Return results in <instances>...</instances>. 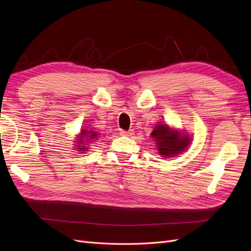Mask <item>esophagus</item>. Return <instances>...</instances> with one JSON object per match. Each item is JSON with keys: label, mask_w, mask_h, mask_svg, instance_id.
<instances>
[{"label": "esophagus", "mask_w": 251, "mask_h": 251, "mask_svg": "<svg viewBox=\"0 0 251 251\" xmlns=\"http://www.w3.org/2000/svg\"><path fill=\"white\" fill-rule=\"evenodd\" d=\"M119 133H120L121 136H126V137H130V136H132V135L134 134V132H133L132 130H130V131H124V130H121Z\"/></svg>", "instance_id": "34e87169"}]
</instances>
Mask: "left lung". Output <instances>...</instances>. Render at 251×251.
Wrapping results in <instances>:
<instances>
[{"label":"left lung","mask_w":251,"mask_h":251,"mask_svg":"<svg viewBox=\"0 0 251 251\" xmlns=\"http://www.w3.org/2000/svg\"><path fill=\"white\" fill-rule=\"evenodd\" d=\"M151 136L157 144L159 155H162L165 158L179 155L185 151L192 141V138H189L188 134L185 132L181 133L161 123L156 126Z\"/></svg>","instance_id":"obj_1"}]
</instances>
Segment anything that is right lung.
I'll list each match as a JSON object with an SVG mask.
<instances>
[{
	"label": "right lung",
	"instance_id": "right-lung-1",
	"mask_svg": "<svg viewBox=\"0 0 251 251\" xmlns=\"http://www.w3.org/2000/svg\"><path fill=\"white\" fill-rule=\"evenodd\" d=\"M98 136V134L95 132V131H91V130H82L80 131V134L77 136V140L76 141H74V142H76V144H74L75 147H77V148H75V149H78L77 151H87V149H88V147H89V144H91L92 143V141H94L96 138H98L97 137Z\"/></svg>",
	"mask_w": 251,
	"mask_h": 251
}]
</instances>
